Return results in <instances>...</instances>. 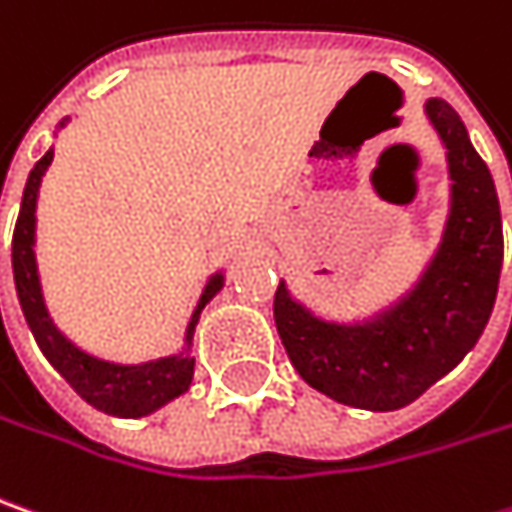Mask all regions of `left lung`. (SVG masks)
Instances as JSON below:
<instances>
[{"label":"left lung","instance_id":"1","mask_svg":"<svg viewBox=\"0 0 512 512\" xmlns=\"http://www.w3.org/2000/svg\"><path fill=\"white\" fill-rule=\"evenodd\" d=\"M423 112L447 149L449 216L444 239L418 285L363 322L314 317L279 282L273 320L299 377L337 403L400 409L452 371L478 343L499 291L504 236L496 184L447 100Z\"/></svg>","mask_w":512,"mask_h":512}]
</instances>
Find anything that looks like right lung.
Returning a JSON list of instances; mask_svg holds the SVG:
<instances>
[{"label":"right lung","mask_w":512,"mask_h":512,"mask_svg":"<svg viewBox=\"0 0 512 512\" xmlns=\"http://www.w3.org/2000/svg\"><path fill=\"white\" fill-rule=\"evenodd\" d=\"M51 161H54V149H48L31 169V175L25 181V192H22L19 218L13 227V282H16V296H19L22 314H25V322H28L37 345L42 348V354L48 357V363L63 374L65 383L86 403H91L94 409H100L106 415H117V418H143V415L161 409L164 403L175 400L190 389L195 360L187 351L161 357V360H149L141 366H120V363H109V360H97V357H91L83 348L71 343L54 325V320L48 317L37 273L34 230H37L39 184H42L45 169L51 167ZM221 288H224V276L213 273L204 294L198 299V308L192 311L190 325H187V348L192 345V334H195L201 308Z\"/></svg>","instance_id":"add662e5"}]
</instances>
